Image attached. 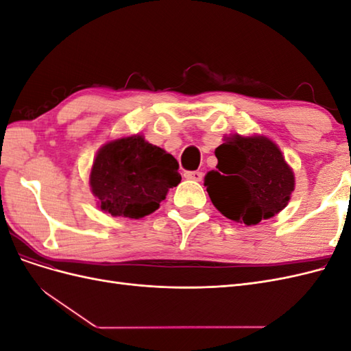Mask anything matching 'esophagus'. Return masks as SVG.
Segmentation results:
<instances>
[{
    "instance_id": "esophagus-1",
    "label": "esophagus",
    "mask_w": 351,
    "mask_h": 351,
    "mask_svg": "<svg viewBox=\"0 0 351 351\" xmlns=\"http://www.w3.org/2000/svg\"><path fill=\"white\" fill-rule=\"evenodd\" d=\"M184 177L187 180H195V182H200L202 177H204V174H202L200 171H186Z\"/></svg>"
}]
</instances>
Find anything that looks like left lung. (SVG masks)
Wrapping results in <instances>:
<instances>
[{
	"instance_id": "8db88e82",
	"label": "left lung",
	"mask_w": 351,
	"mask_h": 351,
	"mask_svg": "<svg viewBox=\"0 0 351 351\" xmlns=\"http://www.w3.org/2000/svg\"><path fill=\"white\" fill-rule=\"evenodd\" d=\"M217 169L205 176V187L222 215L256 226L289 204L294 176L281 151L268 137L232 136L215 149Z\"/></svg>"
}]
</instances>
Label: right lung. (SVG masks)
<instances>
[{
	"instance_id": "right-lung-1",
	"label": "right lung",
	"mask_w": 351,
	"mask_h": 351,
	"mask_svg": "<svg viewBox=\"0 0 351 351\" xmlns=\"http://www.w3.org/2000/svg\"><path fill=\"white\" fill-rule=\"evenodd\" d=\"M180 180L177 159L142 136L102 146L90 171V187L101 209L134 219L156 210Z\"/></svg>"
}]
</instances>
